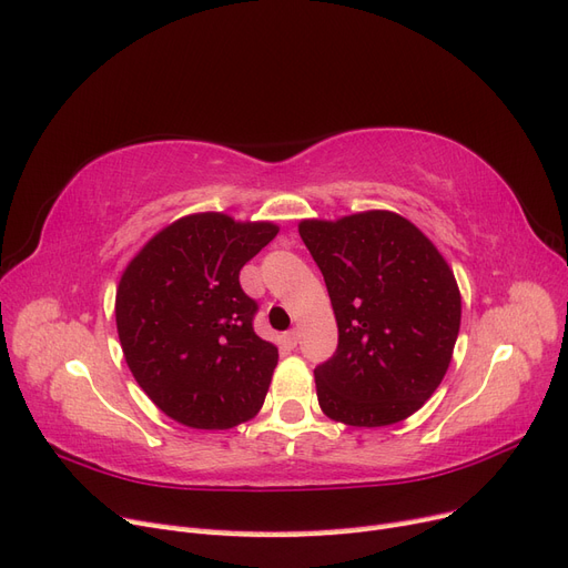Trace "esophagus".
<instances>
[{"label": "esophagus", "instance_id": "1", "mask_svg": "<svg viewBox=\"0 0 568 568\" xmlns=\"http://www.w3.org/2000/svg\"><path fill=\"white\" fill-rule=\"evenodd\" d=\"M298 338H301V332L298 329H291L284 334V343L288 348H296L298 346Z\"/></svg>", "mask_w": 568, "mask_h": 568}]
</instances>
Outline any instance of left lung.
<instances>
[{"mask_svg": "<svg viewBox=\"0 0 568 568\" xmlns=\"http://www.w3.org/2000/svg\"><path fill=\"white\" fill-rule=\"evenodd\" d=\"M338 326L336 353L315 367L317 400L348 426L403 422L432 398L453 359L462 298L450 265L398 213L303 220Z\"/></svg>", "mask_w": 568, "mask_h": 568, "instance_id": "left-lung-1", "label": "left lung"}]
</instances>
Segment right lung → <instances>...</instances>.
Instances as JSON below:
<instances>
[{
  "instance_id": "obj_1",
  "label": "right lung",
  "mask_w": 568,
  "mask_h": 568,
  "mask_svg": "<svg viewBox=\"0 0 568 568\" xmlns=\"http://www.w3.org/2000/svg\"><path fill=\"white\" fill-rule=\"evenodd\" d=\"M280 227L222 213L180 217L125 267L115 291L125 363L161 412L222 432L263 407L277 346L253 332L239 272Z\"/></svg>"
}]
</instances>
